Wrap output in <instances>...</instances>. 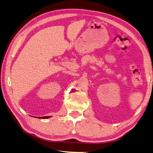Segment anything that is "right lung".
<instances>
[{
    "label": "right lung",
    "mask_w": 153,
    "mask_h": 153,
    "mask_svg": "<svg viewBox=\"0 0 153 153\" xmlns=\"http://www.w3.org/2000/svg\"><path fill=\"white\" fill-rule=\"evenodd\" d=\"M49 117V116H43V117H39V118H43V119H45V118H48Z\"/></svg>",
    "instance_id": "right-lung-1"
}]
</instances>
